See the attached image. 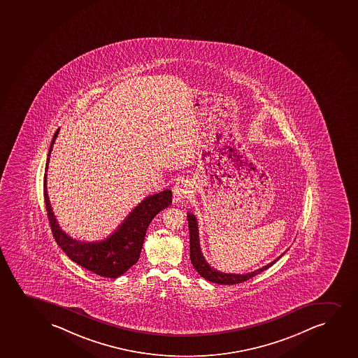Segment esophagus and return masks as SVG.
<instances>
[{"label": "esophagus", "mask_w": 358, "mask_h": 358, "mask_svg": "<svg viewBox=\"0 0 358 358\" xmlns=\"http://www.w3.org/2000/svg\"><path fill=\"white\" fill-rule=\"evenodd\" d=\"M190 195H192V185L185 178H180L177 181L176 185L173 187V198L181 201V200L189 198Z\"/></svg>", "instance_id": "obj_1"}]
</instances>
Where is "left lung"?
Segmentation results:
<instances>
[{
  "label": "left lung",
  "instance_id": "left-lung-1",
  "mask_svg": "<svg viewBox=\"0 0 358 358\" xmlns=\"http://www.w3.org/2000/svg\"><path fill=\"white\" fill-rule=\"evenodd\" d=\"M187 218H188V227H189L190 260H192L194 268L196 269V272L202 278L207 279L208 282L222 284V285H234V284H238V282H247L250 278L255 277L257 274L261 273L265 269L269 268L271 266L275 264L284 255V254H282L275 260L269 262L268 265L264 266V267H261V268L257 269V271L249 272V273H224V272L217 271L212 266L208 265L207 261L205 260V257L202 255L200 242H199L198 222H196L195 215L193 213H188Z\"/></svg>",
  "mask_w": 358,
  "mask_h": 358
}]
</instances>
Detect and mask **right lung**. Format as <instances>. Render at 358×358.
I'll list each match as a JSON object with an SVG mask.
<instances>
[{"label": "right lung", "mask_w": 358, "mask_h": 358, "mask_svg": "<svg viewBox=\"0 0 358 358\" xmlns=\"http://www.w3.org/2000/svg\"><path fill=\"white\" fill-rule=\"evenodd\" d=\"M59 131V129L56 131L51 141L45 171L49 168V157ZM44 199L51 231L67 257L93 273L115 279L138 262L148 225L160 210L171 205L173 193L166 189L143 199L111 235L98 242L74 240L59 227L48 196L47 173L44 175Z\"/></svg>", "instance_id": "1"}]
</instances>
